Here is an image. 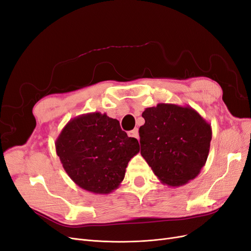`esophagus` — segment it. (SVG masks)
Returning <instances> with one entry per match:
<instances>
[{
    "label": "esophagus",
    "instance_id": "34e87169",
    "mask_svg": "<svg viewBox=\"0 0 251 251\" xmlns=\"http://www.w3.org/2000/svg\"><path fill=\"white\" fill-rule=\"evenodd\" d=\"M128 137H132V138H137L139 139V136H138V128H134V130L130 131L127 133Z\"/></svg>",
    "mask_w": 251,
    "mask_h": 251
}]
</instances>
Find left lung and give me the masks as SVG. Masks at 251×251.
Masks as SVG:
<instances>
[{"label": "left lung", "mask_w": 251, "mask_h": 251, "mask_svg": "<svg viewBox=\"0 0 251 251\" xmlns=\"http://www.w3.org/2000/svg\"><path fill=\"white\" fill-rule=\"evenodd\" d=\"M140 154L163 184L177 187L198 176L206 163L211 126L189 105L158 103L142 113Z\"/></svg>", "instance_id": "left-lung-1"}]
</instances>
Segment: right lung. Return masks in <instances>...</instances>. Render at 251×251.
I'll return each instance as SVG.
<instances>
[{
    "label": "right lung",
    "mask_w": 251,
    "mask_h": 251,
    "mask_svg": "<svg viewBox=\"0 0 251 251\" xmlns=\"http://www.w3.org/2000/svg\"><path fill=\"white\" fill-rule=\"evenodd\" d=\"M56 154L75 184L93 194H110L120 185L139 143L119 121L100 112L71 119L55 141Z\"/></svg>",
    "instance_id": "obj_1"
}]
</instances>
